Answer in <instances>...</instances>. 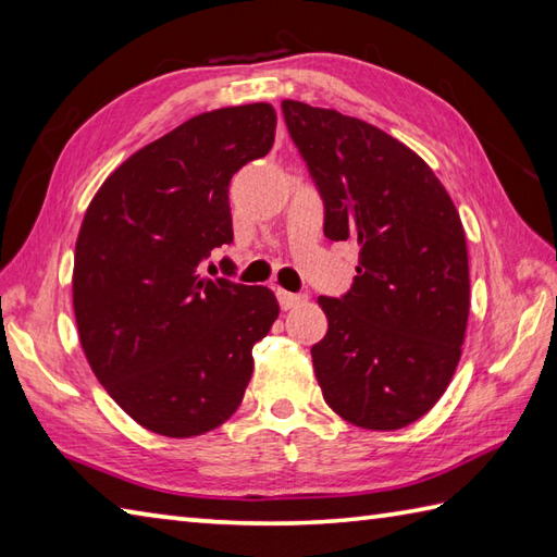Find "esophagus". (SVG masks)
I'll list each match as a JSON object with an SVG mask.
<instances>
[{
  "instance_id": "esophagus-1",
  "label": "esophagus",
  "mask_w": 557,
  "mask_h": 557,
  "mask_svg": "<svg viewBox=\"0 0 557 557\" xmlns=\"http://www.w3.org/2000/svg\"><path fill=\"white\" fill-rule=\"evenodd\" d=\"M276 298H278L281 310H293V308H298V305H302L305 300H308V295H300V293H288V290L278 288V290H276Z\"/></svg>"
}]
</instances>
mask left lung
<instances>
[{
  "instance_id": "left-lung-1",
  "label": "left lung",
  "mask_w": 557,
  "mask_h": 557,
  "mask_svg": "<svg viewBox=\"0 0 557 557\" xmlns=\"http://www.w3.org/2000/svg\"><path fill=\"white\" fill-rule=\"evenodd\" d=\"M293 144L324 201V235L354 240L358 276L320 295L312 346L324 401L344 421L399 430L449 387L469 322V252L459 211L421 156L336 110L283 100Z\"/></svg>"
}]
</instances>
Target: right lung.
<instances>
[{"label": "right lung", "mask_w": 557, "mask_h": 557, "mask_svg": "<svg viewBox=\"0 0 557 557\" xmlns=\"http://www.w3.org/2000/svg\"><path fill=\"white\" fill-rule=\"evenodd\" d=\"M269 103L221 108L129 156L88 203L74 255V314L88 366L151 433L195 437L228 421L252 346L278 317L264 286L201 276L233 243L228 187L274 146Z\"/></svg>", "instance_id": "right-lung-1"}]
</instances>
